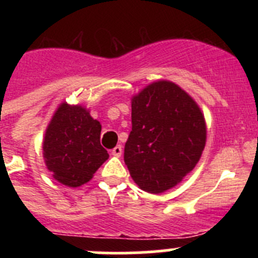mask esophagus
<instances>
[{
    "mask_svg": "<svg viewBox=\"0 0 258 258\" xmlns=\"http://www.w3.org/2000/svg\"><path fill=\"white\" fill-rule=\"evenodd\" d=\"M111 154L113 155V156H117V157H120L121 156V154H122V147L120 145H117L115 147V149H112V151H111Z\"/></svg>",
    "mask_w": 258,
    "mask_h": 258,
    "instance_id": "1",
    "label": "esophagus"
}]
</instances>
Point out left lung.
Listing matches in <instances>:
<instances>
[{
    "label": "left lung",
    "mask_w": 258,
    "mask_h": 258,
    "mask_svg": "<svg viewBox=\"0 0 258 258\" xmlns=\"http://www.w3.org/2000/svg\"><path fill=\"white\" fill-rule=\"evenodd\" d=\"M202 109L183 89L160 80L132 98V132L124 161L142 190L160 194L195 168L206 147Z\"/></svg>",
    "instance_id": "obj_1"
}]
</instances>
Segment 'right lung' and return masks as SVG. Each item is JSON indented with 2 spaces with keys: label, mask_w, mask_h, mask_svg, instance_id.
Instances as JSON below:
<instances>
[{
  "label": "right lung",
  "mask_w": 258,
  "mask_h": 258,
  "mask_svg": "<svg viewBox=\"0 0 258 258\" xmlns=\"http://www.w3.org/2000/svg\"><path fill=\"white\" fill-rule=\"evenodd\" d=\"M101 122L83 106L61 103L45 132L44 159L54 179L79 187L108 159L101 146Z\"/></svg>",
  "instance_id": "obj_1"
}]
</instances>
